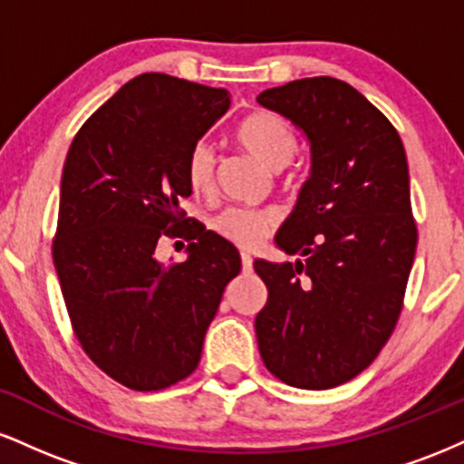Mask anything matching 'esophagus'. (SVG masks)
<instances>
[{"label": "esophagus", "mask_w": 464, "mask_h": 464, "mask_svg": "<svg viewBox=\"0 0 464 464\" xmlns=\"http://www.w3.org/2000/svg\"><path fill=\"white\" fill-rule=\"evenodd\" d=\"M253 270V257L248 253H242V273H250Z\"/></svg>", "instance_id": "obj_1"}]
</instances>
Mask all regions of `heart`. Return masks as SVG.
Wrapping results in <instances>:
<instances>
[{
    "instance_id": "heart-1",
    "label": "heart",
    "mask_w": 464,
    "mask_h": 464,
    "mask_svg": "<svg viewBox=\"0 0 464 464\" xmlns=\"http://www.w3.org/2000/svg\"><path fill=\"white\" fill-rule=\"evenodd\" d=\"M236 137L255 159H259L270 169L285 168L299 150V137L290 121L281 115L266 113V111L244 117L242 124L237 126ZM185 174H188L189 188L196 194H205L214 188L216 150L209 143L198 141L191 148L188 161H185ZM214 228L228 242L253 248L270 236V231L275 228V216L270 211L231 207L216 218Z\"/></svg>"
}]
</instances>
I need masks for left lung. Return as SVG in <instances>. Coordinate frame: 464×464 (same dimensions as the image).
Masks as SVG:
<instances>
[{"label": "left lung", "mask_w": 464, "mask_h": 464, "mask_svg": "<svg viewBox=\"0 0 464 464\" xmlns=\"http://www.w3.org/2000/svg\"><path fill=\"white\" fill-rule=\"evenodd\" d=\"M257 102L301 129L312 157L275 236L305 259L253 264L268 287L255 318L259 353L287 386L324 391L364 371L401 314L417 250L406 150L384 113L343 80H292Z\"/></svg>", "instance_id": "8db88e82"}]
</instances>
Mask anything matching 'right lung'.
Segmentation results:
<instances>
[{"instance_id": "add662e5", "label": "right lung", "mask_w": 464, "mask_h": 464, "mask_svg": "<svg viewBox=\"0 0 464 464\" xmlns=\"http://www.w3.org/2000/svg\"><path fill=\"white\" fill-rule=\"evenodd\" d=\"M228 106L227 89L141 73L84 121L67 152L52 246L58 284L84 353L132 391L194 372L242 268L228 239L179 209L191 194L188 154ZM161 237L189 238L188 259L159 263Z\"/></svg>"}]
</instances>
